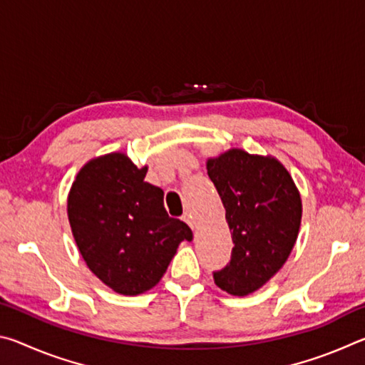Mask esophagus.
Here are the masks:
<instances>
[{"mask_svg":"<svg viewBox=\"0 0 365 365\" xmlns=\"http://www.w3.org/2000/svg\"><path fill=\"white\" fill-rule=\"evenodd\" d=\"M182 219H183V222H187L191 230H195V228H196V222H195L193 215H191V212H185Z\"/></svg>","mask_w":365,"mask_h":365,"instance_id":"1","label":"esophagus"}]
</instances>
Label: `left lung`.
<instances>
[{
  "label": "left lung",
  "instance_id": "obj_1",
  "mask_svg": "<svg viewBox=\"0 0 365 365\" xmlns=\"http://www.w3.org/2000/svg\"><path fill=\"white\" fill-rule=\"evenodd\" d=\"M232 232L230 264L214 282L233 296L264 287L292 255L301 225L302 202L289 172L274 156L232 148L206 163Z\"/></svg>",
  "mask_w": 365,
  "mask_h": 365
}]
</instances>
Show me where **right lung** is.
Masks as SVG:
<instances>
[{
    "label": "right lung",
    "instance_id": "obj_1",
    "mask_svg": "<svg viewBox=\"0 0 365 365\" xmlns=\"http://www.w3.org/2000/svg\"><path fill=\"white\" fill-rule=\"evenodd\" d=\"M125 153L90 159L67 196V217L83 261L104 285L125 296L156 287L178 245L191 242L185 222L169 217L164 191L145 182Z\"/></svg>",
    "mask_w": 365,
    "mask_h": 365
}]
</instances>
